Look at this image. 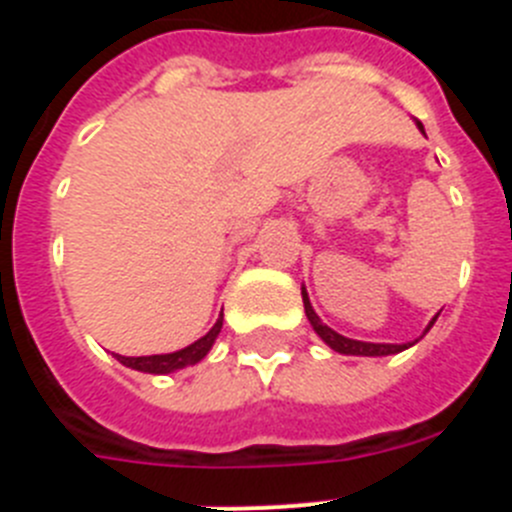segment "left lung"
<instances>
[{
	"instance_id": "1",
	"label": "left lung",
	"mask_w": 512,
	"mask_h": 512,
	"mask_svg": "<svg viewBox=\"0 0 512 512\" xmlns=\"http://www.w3.org/2000/svg\"><path fill=\"white\" fill-rule=\"evenodd\" d=\"M418 128L423 130V125L418 122ZM302 302H305V312H307V320H310V325L315 328V333H318L320 338H323L325 343H328L333 351H338V354H351V356H387V354H400V351H405V348L410 346V343H405V346H397V343H364V341H354V338H346L341 336V333H336L333 328H328V325L320 323V318L315 315V310H312L310 300H307V295L302 292ZM436 323V318L431 320V325ZM428 325V328H431Z\"/></svg>"
}]
</instances>
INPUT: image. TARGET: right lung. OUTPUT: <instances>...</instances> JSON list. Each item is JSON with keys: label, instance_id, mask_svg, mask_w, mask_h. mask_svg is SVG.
<instances>
[{"label": "right lung", "instance_id": "add662e5", "mask_svg": "<svg viewBox=\"0 0 512 512\" xmlns=\"http://www.w3.org/2000/svg\"><path fill=\"white\" fill-rule=\"evenodd\" d=\"M223 328V315L217 318V323L212 325V330L207 336H202L200 341H194L192 346L182 348V351H174V354H158V356H117V361L130 369H138V372H148V374H169L176 372V369H184V366H192L197 361H202L207 356V351L215 343L217 333Z\"/></svg>", "mask_w": 512, "mask_h": 512}]
</instances>
